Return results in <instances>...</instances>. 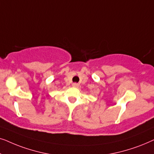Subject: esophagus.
Segmentation results:
<instances>
[{
	"label": "esophagus",
	"mask_w": 154,
	"mask_h": 154,
	"mask_svg": "<svg viewBox=\"0 0 154 154\" xmlns=\"http://www.w3.org/2000/svg\"><path fill=\"white\" fill-rule=\"evenodd\" d=\"M72 86H73V87H75V88H78L79 86V85L78 83H73Z\"/></svg>",
	"instance_id": "1"
}]
</instances>
